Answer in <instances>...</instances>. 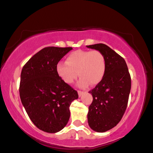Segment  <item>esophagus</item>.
Wrapping results in <instances>:
<instances>
[{"label": "esophagus", "mask_w": 153, "mask_h": 153, "mask_svg": "<svg viewBox=\"0 0 153 153\" xmlns=\"http://www.w3.org/2000/svg\"><path fill=\"white\" fill-rule=\"evenodd\" d=\"M83 91H78V94H79V97H81V96H82V94H83Z\"/></svg>", "instance_id": "obj_1"}]
</instances>
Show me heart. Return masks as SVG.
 Returning <instances> with one entry per match:
<instances>
[{
	"label": "heart",
	"instance_id": "obj_1",
	"mask_svg": "<svg viewBox=\"0 0 153 153\" xmlns=\"http://www.w3.org/2000/svg\"><path fill=\"white\" fill-rule=\"evenodd\" d=\"M106 69V60L100 51H76L67 57L66 62H59L56 72L60 79L67 84H72L78 74V86L86 88L97 85L102 81Z\"/></svg>",
	"mask_w": 153,
	"mask_h": 153
}]
</instances>
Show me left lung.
Here are the masks:
<instances>
[{
  "instance_id": "obj_1",
  "label": "left lung",
  "mask_w": 153,
  "mask_h": 153,
  "mask_svg": "<svg viewBox=\"0 0 153 153\" xmlns=\"http://www.w3.org/2000/svg\"><path fill=\"white\" fill-rule=\"evenodd\" d=\"M100 51L106 60L104 77L89 91L93 102L88 108L89 126L97 132H105L122 120L127 107L131 80L124 59L105 44L86 45Z\"/></svg>"
}]
</instances>
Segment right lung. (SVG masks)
<instances>
[{
	"label": "right lung",
	"instance_id": "right-lung-1",
	"mask_svg": "<svg viewBox=\"0 0 153 153\" xmlns=\"http://www.w3.org/2000/svg\"><path fill=\"white\" fill-rule=\"evenodd\" d=\"M72 47H46L31 57L21 72L19 96L26 112L36 126L56 133L66 126L69 106L78 93L65 84L56 72L59 61Z\"/></svg>",
	"mask_w": 153,
	"mask_h": 153
}]
</instances>
